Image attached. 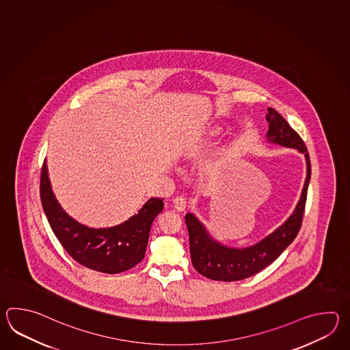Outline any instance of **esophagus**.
<instances>
[{"label":"esophagus","instance_id":"34e87169","mask_svg":"<svg viewBox=\"0 0 350 350\" xmlns=\"http://www.w3.org/2000/svg\"><path fill=\"white\" fill-rule=\"evenodd\" d=\"M172 204H174V208L178 213H181V211H185V208H187V202H186L185 199L184 198H181V196H178V198H175L174 201H172Z\"/></svg>","mask_w":350,"mask_h":350}]
</instances>
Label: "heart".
Wrapping results in <instances>:
<instances>
[{
  "instance_id": "b5f03b06",
  "label": "heart",
  "mask_w": 350,
  "mask_h": 350,
  "mask_svg": "<svg viewBox=\"0 0 350 350\" xmlns=\"http://www.w3.org/2000/svg\"><path fill=\"white\" fill-rule=\"evenodd\" d=\"M215 131V129H211V133H214Z\"/></svg>"
}]
</instances>
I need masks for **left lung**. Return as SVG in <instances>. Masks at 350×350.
I'll list each match as a JSON object with an SVG mask.
<instances>
[{
  "label": "left lung",
  "instance_id": "obj_1",
  "mask_svg": "<svg viewBox=\"0 0 350 350\" xmlns=\"http://www.w3.org/2000/svg\"><path fill=\"white\" fill-rule=\"evenodd\" d=\"M269 130L268 142H274L285 148H294L304 154L306 161V178L297 208L286 221L276 230L269 234L259 243L237 249L223 245L210 237L205 226L193 214H186L185 223L189 231L190 254L193 268L201 275L217 282H237L259 273L291 245L300 230L304 215L306 193L310 181V159L304 142L295 130L291 129L288 121L279 112L269 107L267 113Z\"/></svg>",
  "mask_w": 350,
  "mask_h": 350
}]
</instances>
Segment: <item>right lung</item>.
<instances>
[{
	"mask_svg": "<svg viewBox=\"0 0 350 350\" xmlns=\"http://www.w3.org/2000/svg\"><path fill=\"white\" fill-rule=\"evenodd\" d=\"M40 196L53 234L67 254L83 267L105 274L126 271L144 259L151 225L164 208V199L151 198L125 223L103 229L82 225L59 206L46 160L41 170Z\"/></svg>",
	"mask_w": 350,
	"mask_h": 350,
	"instance_id": "add662e5",
	"label": "right lung"
}]
</instances>
